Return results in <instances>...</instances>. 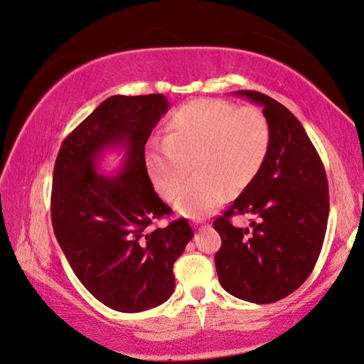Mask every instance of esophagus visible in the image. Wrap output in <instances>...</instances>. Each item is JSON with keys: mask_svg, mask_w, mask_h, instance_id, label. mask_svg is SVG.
I'll list each match as a JSON object with an SVG mask.
<instances>
[{"mask_svg": "<svg viewBox=\"0 0 364 364\" xmlns=\"http://www.w3.org/2000/svg\"><path fill=\"white\" fill-rule=\"evenodd\" d=\"M192 223H194V228H197L198 231H202V230H205L208 227L206 222L202 220V219H194V220H192Z\"/></svg>", "mask_w": 364, "mask_h": 364, "instance_id": "1", "label": "esophagus"}]
</instances>
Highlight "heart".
Instances as JSON below:
<instances>
[{
	"mask_svg": "<svg viewBox=\"0 0 364 364\" xmlns=\"http://www.w3.org/2000/svg\"><path fill=\"white\" fill-rule=\"evenodd\" d=\"M272 131L258 107H237L223 100L198 98L170 114L162 142L146 153V168L162 200L178 198L190 173L198 170L176 202L189 218L215 210L230 188L242 191L264 167Z\"/></svg>",
	"mask_w": 364,
	"mask_h": 364,
	"instance_id": "b5f03b06",
	"label": "heart"
}]
</instances>
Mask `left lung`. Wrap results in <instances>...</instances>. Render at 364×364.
<instances>
[{
  "mask_svg": "<svg viewBox=\"0 0 364 364\" xmlns=\"http://www.w3.org/2000/svg\"><path fill=\"white\" fill-rule=\"evenodd\" d=\"M262 107L272 131L264 167L213 222L222 239L214 255L222 288L252 304H272L296 291L316 266L328 220V181L322 161L294 114L261 92L239 90ZM235 213L257 218L233 228Z\"/></svg>",
  "mask_w": 364,
  "mask_h": 364,
  "instance_id": "obj_1",
  "label": "left lung"
}]
</instances>
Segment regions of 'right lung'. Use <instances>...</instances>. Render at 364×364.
<instances>
[{"label": "right lung", "mask_w": 364, "mask_h": 364, "mask_svg": "<svg viewBox=\"0 0 364 364\" xmlns=\"http://www.w3.org/2000/svg\"><path fill=\"white\" fill-rule=\"evenodd\" d=\"M168 109L164 95H114L68 134L53 172L58 242L92 296L122 313L158 306L175 289L173 262L194 236L186 219L150 227L172 210L153 189L145 144ZM127 149L117 177L95 172L107 146Z\"/></svg>", "instance_id": "right-lung-1"}]
</instances>
